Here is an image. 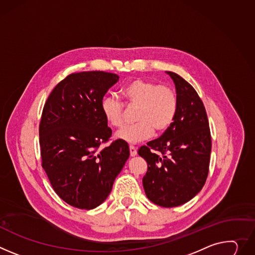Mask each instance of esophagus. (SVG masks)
<instances>
[{
  "mask_svg": "<svg viewBox=\"0 0 255 255\" xmlns=\"http://www.w3.org/2000/svg\"><path fill=\"white\" fill-rule=\"evenodd\" d=\"M129 150H130V155L131 156H135L137 154V150H136V148L133 145L129 146Z\"/></svg>",
  "mask_w": 255,
  "mask_h": 255,
  "instance_id": "34e87169",
  "label": "esophagus"
}]
</instances>
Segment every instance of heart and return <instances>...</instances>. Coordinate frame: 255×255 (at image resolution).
<instances>
[{
    "label": "heart",
    "instance_id": "heart-1",
    "mask_svg": "<svg viewBox=\"0 0 255 255\" xmlns=\"http://www.w3.org/2000/svg\"><path fill=\"white\" fill-rule=\"evenodd\" d=\"M120 94L127 107H137L134 116L137 122L118 132L119 139L137 143L150 138L154 130L161 133L172 125L178 109V99L171 87L135 78L121 88ZM101 111L112 127L120 129L125 125L124 106L116 98H104Z\"/></svg>",
    "mask_w": 255,
    "mask_h": 255
}]
</instances>
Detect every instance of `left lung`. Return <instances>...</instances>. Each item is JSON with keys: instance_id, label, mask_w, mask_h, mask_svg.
Listing matches in <instances>:
<instances>
[{"instance_id": "8db88e82", "label": "left lung", "mask_w": 255, "mask_h": 255, "mask_svg": "<svg viewBox=\"0 0 255 255\" xmlns=\"http://www.w3.org/2000/svg\"><path fill=\"white\" fill-rule=\"evenodd\" d=\"M167 73L176 86V117L163 135L141 146L138 154L147 163L142 179L147 198L159 206L174 207L186 203L202 189L210 167L212 137L196 90L178 74Z\"/></svg>"}]
</instances>
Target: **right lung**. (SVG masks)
<instances>
[{
  "mask_svg": "<svg viewBox=\"0 0 255 255\" xmlns=\"http://www.w3.org/2000/svg\"><path fill=\"white\" fill-rule=\"evenodd\" d=\"M117 74L87 71L68 75L51 92L39 123L41 166L55 192L68 204L92 210L110 194L130 155L127 142H108L112 130L101 103Z\"/></svg>",
  "mask_w": 255,
  "mask_h": 255,
  "instance_id": "1",
  "label": "right lung"
}]
</instances>
